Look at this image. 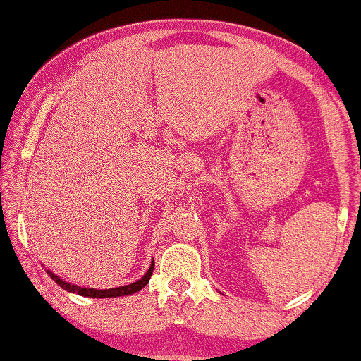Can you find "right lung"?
<instances>
[{
    "label": "right lung",
    "mask_w": 361,
    "mask_h": 361,
    "mask_svg": "<svg viewBox=\"0 0 361 361\" xmlns=\"http://www.w3.org/2000/svg\"><path fill=\"white\" fill-rule=\"evenodd\" d=\"M152 269H154V261L151 263V268L147 269V273L142 276L141 279H137L136 283L128 284V286H121V288H113V289H90V288H80V286H73L71 283H66L61 278H57L56 274H52L51 271H47L51 274V278L56 281V283L61 286L62 289L68 290V293H77L80 295H85V298H120V295H130L135 294L137 290H141L145 286L149 283Z\"/></svg>",
    "instance_id": "right-lung-1"
}]
</instances>
